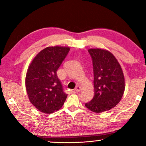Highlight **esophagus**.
Listing matches in <instances>:
<instances>
[{
  "mask_svg": "<svg viewBox=\"0 0 146 146\" xmlns=\"http://www.w3.org/2000/svg\"><path fill=\"white\" fill-rule=\"evenodd\" d=\"M80 90H81L80 86H76V88H75V91H76V92H79V91H80Z\"/></svg>",
  "mask_w": 146,
  "mask_h": 146,
  "instance_id": "esophagus-1",
  "label": "esophagus"
}]
</instances>
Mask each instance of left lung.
I'll use <instances>...</instances> for the list:
<instances>
[{"label":"left lung","instance_id":"obj_1","mask_svg":"<svg viewBox=\"0 0 146 146\" xmlns=\"http://www.w3.org/2000/svg\"><path fill=\"white\" fill-rule=\"evenodd\" d=\"M92 58L95 95L85 106L95 113H102L115 107L125 90L121 66L111 53L101 49L88 50Z\"/></svg>","mask_w":146,"mask_h":146}]
</instances>
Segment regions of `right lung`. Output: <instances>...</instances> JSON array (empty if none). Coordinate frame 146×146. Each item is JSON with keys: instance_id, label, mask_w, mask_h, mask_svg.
I'll return each mask as SVG.
<instances>
[{"instance_id": "right-lung-1", "label": "right lung", "mask_w": 146, "mask_h": 146, "mask_svg": "<svg viewBox=\"0 0 146 146\" xmlns=\"http://www.w3.org/2000/svg\"><path fill=\"white\" fill-rule=\"evenodd\" d=\"M70 49L48 47L37 54L28 68L26 77L27 93L35 107L50 114L62 107L68 95L56 75Z\"/></svg>"}]
</instances>
